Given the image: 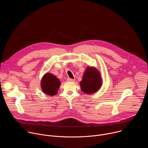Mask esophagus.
<instances>
[{"label": "esophagus", "mask_w": 148, "mask_h": 148, "mask_svg": "<svg viewBox=\"0 0 148 148\" xmlns=\"http://www.w3.org/2000/svg\"><path fill=\"white\" fill-rule=\"evenodd\" d=\"M67 81H70V82H74L75 80H74V79H72V78H67Z\"/></svg>", "instance_id": "esophagus-1"}]
</instances>
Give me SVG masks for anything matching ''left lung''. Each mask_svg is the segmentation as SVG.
Segmentation results:
<instances>
[{
	"mask_svg": "<svg viewBox=\"0 0 148 148\" xmlns=\"http://www.w3.org/2000/svg\"><path fill=\"white\" fill-rule=\"evenodd\" d=\"M102 86V79L98 70L95 67H88L80 81L83 92L91 94L97 92Z\"/></svg>",
	"mask_w": 148,
	"mask_h": 148,
	"instance_id": "1",
	"label": "left lung"
}]
</instances>
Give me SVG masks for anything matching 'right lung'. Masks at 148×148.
Returning a JSON list of instances; mask_svg holds the SVG:
<instances>
[{"label": "right lung", "instance_id": "add662e5", "mask_svg": "<svg viewBox=\"0 0 148 148\" xmlns=\"http://www.w3.org/2000/svg\"><path fill=\"white\" fill-rule=\"evenodd\" d=\"M60 84L61 82L58 78L52 74L47 73L41 79V87L44 93L53 96L57 94Z\"/></svg>", "mask_w": 148, "mask_h": 148}]
</instances>
